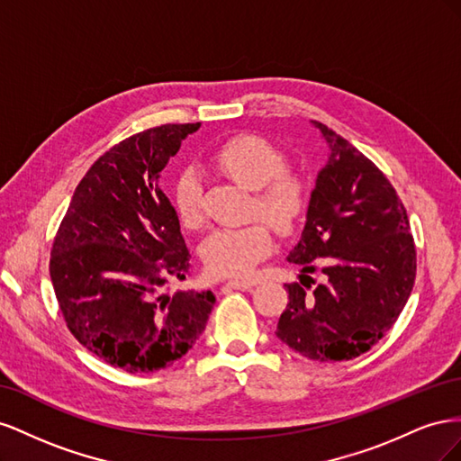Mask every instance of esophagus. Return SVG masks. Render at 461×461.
I'll use <instances>...</instances> for the list:
<instances>
[{"instance_id": "1", "label": "esophagus", "mask_w": 461, "mask_h": 461, "mask_svg": "<svg viewBox=\"0 0 461 461\" xmlns=\"http://www.w3.org/2000/svg\"><path fill=\"white\" fill-rule=\"evenodd\" d=\"M256 283L252 281H229L225 286H222V292H229V290H249L254 288Z\"/></svg>"}]
</instances>
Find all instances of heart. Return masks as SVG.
Returning a JSON list of instances; mask_svg holds the SVG:
<instances>
[{
	"label": "heart",
	"mask_w": 461,
	"mask_h": 461,
	"mask_svg": "<svg viewBox=\"0 0 461 461\" xmlns=\"http://www.w3.org/2000/svg\"><path fill=\"white\" fill-rule=\"evenodd\" d=\"M219 171L242 188L256 190L254 213H263L283 234L298 227L308 209L310 192L300 175L286 169L285 153L258 134H239L221 144L212 156ZM175 207L186 227H198L202 213V178L186 169L175 180ZM275 248V236L265 221L240 229H219L205 239L202 258L219 276H248Z\"/></svg>",
	"instance_id": "1"
}]
</instances>
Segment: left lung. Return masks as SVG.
I'll use <instances>...</instances> for the list:
<instances>
[{
  "label": "left lung",
  "mask_w": 461,
  "mask_h": 461,
  "mask_svg": "<svg viewBox=\"0 0 461 461\" xmlns=\"http://www.w3.org/2000/svg\"><path fill=\"white\" fill-rule=\"evenodd\" d=\"M329 161L315 178L300 242L288 261L313 273L285 285L288 303L276 337L313 361L352 359L396 323L415 281V244L406 207L364 153L321 122ZM308 277V282L303 278Z\"/></svg>",
  "instance_id": "1"
}]
</instances>
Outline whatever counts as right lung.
Instances as JSON below:
<instances>
[{
    "label": "right lung",
    "instance_id": "1",
    "mask_svg": "<svg viewBox=\"0 0 461 461\" xmlns=\"http://www.w3.org/2000/svg\"><path fill=\"white\" fill-rule=\"evenodd\" d=\"M198 129L163 124L105 151L55 234L50 276L65 323L86 350L122 371L173 366L213 310L212 290H165L169 278L185 281L190 252L159 178Z\"/></svg>",
    "mask_w": 461,
    "mask_h": 461
}]
</instances>
